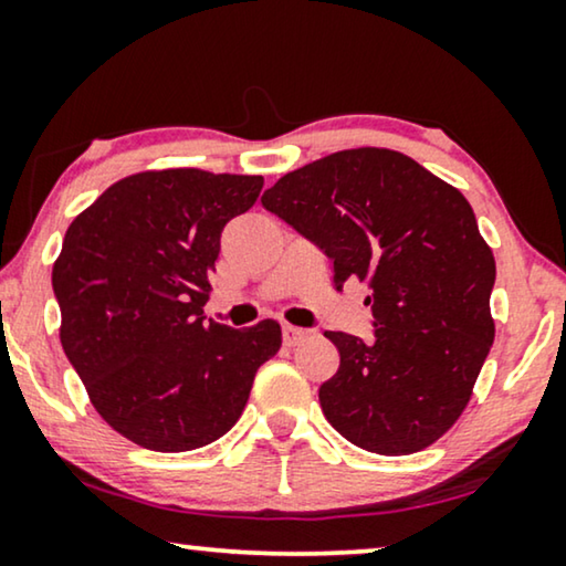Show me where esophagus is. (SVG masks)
I'll return each instance as SVG.
<instances>
[{"mask_svg": "<svg viewBox=\"0 0 566 566\" xmlns=\"http://www.w3.org/2000/svg\"><path fill=\"white\" fill-rule=\"evenodd\" d=\"M306 335H308L306 329H301V327H293V324H283V343L289 345V347L298 345L301 339H306Z\"/></svg>", "mask_w": 566, "mask_h": 566, "instance_id": "1", "label": "esophagus"}]
</instances>
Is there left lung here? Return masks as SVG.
I'll list each match as a JSON object with an SVG mask.
<instances>
[{"label": "left lung", "instance_id": "1", "mask_svg": "<svg viewBox=\"0 0 566 566\" xmlns=\"http://www.w3.org/2000/svg\"><path fill=\"white\" fill-rule=\"evenodd\" d=\"M262 206L312 239L339 291L366 283L376 337L327 332L339 368L322 412L363 451L407 455L467 409L494 339V254L459 188L376 146L335 151L283 175Z\"/></svg>", "mask_w": 566, "mask_h": 566}]
</instances>
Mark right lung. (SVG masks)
Segmentation results:
<instances>
[{"label":"right lung","mask_w":566,"mask_h":566,"mask_svg":"<svg viewBox=\"0 0 566 566\" xmlns=\"http://www.w3.org/2000/svg\"><path fill=\"white\" fill-rule=\"evenodd\" d=\"M265 180L196 167L113 182L69 223L53 262L59 337L97 415L130 443L196 451L234 428L281 324L203 322L221 231Z\"/></svg>","instance_id":"1"}]
</instances>
